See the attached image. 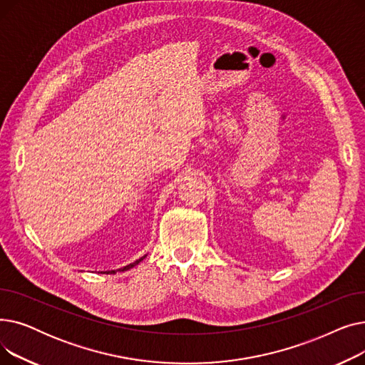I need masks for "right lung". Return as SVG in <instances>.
Masks as SVG:
<instances>
[{"label":"right lung","instance_id":"1","mask_svg":"<svg viewBox=\"0 0 365 365\" xmlns=\"http://www.w3.org/2000/svg\"><path fill=\"white\" fill-rule=\"evenodd\" d=\"M143 260V257L142 259H139V260H136L134 263H130V264H127V266H124V267H121L120 271H127V269H130V267H133V266H136L139 262H142ZM103 274H115V271H108V272H103Z\"/></svg>","mask_w":365,"mask_h":365}]
</instances>
